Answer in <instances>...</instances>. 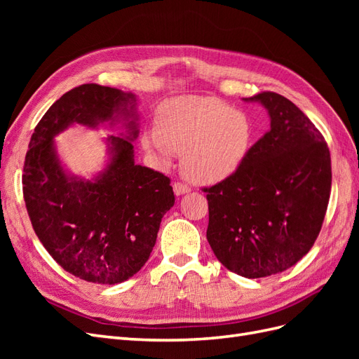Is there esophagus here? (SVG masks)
<instances>
[{
    "instance_id": "34e87169",
    "label": "esophagus",
    "mask_w": 359,
    "mask_h": 359,
    "mask_svg": "<svg viewBox=\"0 0 359 359\" xmlns=\"http://www.w3.org/2000/svg\"><path fill=\"white\" fill-rule=\"evenodd\" d=\"M190 190H191V187L187 186V184L180 182V181L173 182V191H175L177 196H181V194H186V193H189Z\"/></svg>"
}]
</instances>
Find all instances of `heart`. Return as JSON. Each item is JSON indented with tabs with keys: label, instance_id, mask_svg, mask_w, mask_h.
<instances>
[{
	"label": "heart",
	"instance_id": "1",
	"mask_svg": "<svg viewBox=\"0 0 359 359\" xmlns=\"http://www.w3.org/2000/svg\"><path fill=\"white\" fill-rule=\"evenodd\" d=\"M255 140L250 118L214 97L180 95L160 106L157 126L142 145L161 161L182 153L186 175L201 184L229 178L245 163Z\"/></svg>",
	"mask_w": 359,
	"mask_h": 359
}]
</instances>
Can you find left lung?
<instances>
[{"label": "left lung", "mask_w": 359, "mask_h": 359, "mask_svg": "<svg viewBox=\"0 0 359 359\" xmlns=\"http://www.w3.org/2000/svg\"><path fill=\"white\" fill-rule=\"evenodd\" d=\"M271 128L235 175L202 189L215 257L232 273L260 278L283 273L309 253L320 232L331 193L327 142L286 97L259 93Z\"/></svg>", "instance_id": "1"}]
</instances>
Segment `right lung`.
Here are the masks:
<instances>
[{
  "mask_svg": "<svg viewBox=\"0 0 359 359\" xmlns=\"http://www.w3.org/2000/svg\"><path fill=\"white\" fill-rule=\"evenodd\" d=\"M132 93L83 83L43 115L24 163V199L34 232L67 273L97 285L126 281L145 265L165 215L175 203L170 180L136 165L137 136ZM124 117L126 137H110V165L94 180L69 177L60 168L53 136L72 123Z\"/></svg>",
  "mask_w": 359,
  "mask_h": 359,
  "instance_id": "add662e5",
  "label": "right lung"
}]
</instances>
